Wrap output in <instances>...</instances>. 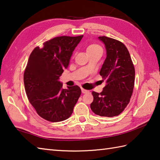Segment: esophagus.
Listing matches in <instances>:
<instances>
[{
	"mask_svg": "<svg viewBox=\"0 0 160 160\" xmlns=\"http://www.w3.org/2000/svg\"><path fill=\"white\" fill-rule=\"evenodd\" d=\"M81 90H82V92L83 93V94H86V93H88L89 92L88 90L85 89H83V88L81 89Z\"/></svg>",
	"mask_w": 160,
	"mask_h": 160,
	"instance_id": "obj_1",
	"label": "esophagus"
}]
</instances>
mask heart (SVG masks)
<instances>
[{"label":"heart","mask_w":160,"mask_h":160,"mask_svg":"<svg viewBox=\"0 0 160 160\" xmlns=\"http://www.w3.org/2000/svg\"><path fill=\"white\" fill-rule=\"evenodd\" d=\"M98 50H102V49H101L99 45L97 44H91L87 48V52H88V54L92 53V52H95Z\"/></svg>","instance_id":"1"}]
</instances>
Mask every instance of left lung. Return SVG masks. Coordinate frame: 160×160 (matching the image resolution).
<instances>
[{
  "mask_svg": "<svg viewBox=\"0 0 160 160\" xmlns=\"http://www.w3.org/2000/svg\"><path fill=\"white\" fill-rule=\"evenodd\" d=\"M105 45L106 58L99 72L106 85L101 93L92 92L90 108L96 115L114 117L129 103L135 80V69L129 52L122 42L106 36L98 37Z\"/></svg>",
  "mask_w": 160,
  "mask_h": 160,
  "instance_id": "left-lung-1",
  "label": "left lung"
}]
</instances>
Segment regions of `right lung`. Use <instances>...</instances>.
Wrapping results in <instances>:
<instances>
[{
	"instance_id": "add662e5",
	"label": "right lung",
	"mask_w": 160,
	"mask_h": 160,
	"mask_svg": "<svg viewBox=\"0 0 160 160\" xmlns=\"http://www.w3.org/2000/svg\"><path fill=\"white\" fill-rule=\"evenodd\" d=\"M83 36H59L32 51L24 73L25 91L39 116L57 122L68 119L81 94L77 85L63 89L59 77Z\"/></svg>"
}]
</instances>
